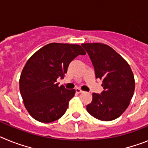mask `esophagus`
<instances>
[{"label": "esophagus", "instance_id": "34e87169", "mask_svg": "<svg viewBox=\"0 0 148 148\" xmlns=\"http://www.w3.org/2000/svg\"><path fill=\"white\" fill-rule=\"evenodd\" d=\"M75 92H76L77 93H82V92H83V91H82L81 89L76 88V89H75Z\"/></svg>", "mask_w": 148, "mask_h": 148}]
</instances>
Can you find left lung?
<instances>
[{
  "label": "left lung",
  "instance_id": "obj_1",
  "mask_svg": "<svg viewBox=\"0 0 148 148\" xmlns=\"http://www.w3.org/2000/svg\"><path fill=\"white\" fill-rule=\"evenodd\" d=\"M95 70V78L103 81L101 93H92L87 110L94 118L112 121L119 118L130 104L135 90V80L128 63L107 44H82Z\"/></svg>",
  "mask_w": 148,
  "mask_h": 148
}]
</instances>
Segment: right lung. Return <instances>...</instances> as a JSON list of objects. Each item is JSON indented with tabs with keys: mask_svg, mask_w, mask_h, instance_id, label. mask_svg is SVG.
Instances as JSON below:
<instances>
[{
	"mask_svg": "<svg viewBox=\"0 0 148 148\" xmlns=\"http://www.w3.org/2000/svg\"><path fill=\"white\" fill-rule=\"evenodd\" d=\"M85 51L78 44L51 43L34 53L26 63L19 80L26 109L32 118L43 123L53 122L64 114L75 90L58 86L70 63Z\"/></svg>",
	"mask_w": 148,
	"mask_h": 148,
	"instance_id": "obj_1",
	"label": "right lung"
}]
</instances>
